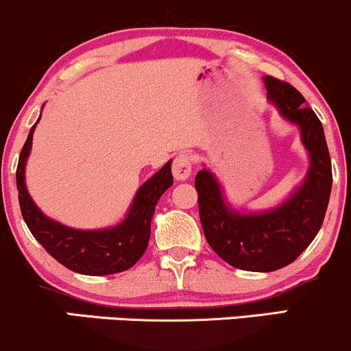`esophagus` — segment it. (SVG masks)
Listing matches in <instances>:
<instances>
[{
	"label": "esophagus",
	"instance_id": "1",
	"mask_svg": "<svg viewBox=\"0 0 351 351\" xmlns=\"http://www.w3.org/2000/svg\"><path fill=\"white\" fill-rule=\"evenodd\" d=\"M172 174H174L176 180H187L192 174V156H177L174 159V166H172Z\"/></svg>",
	"mask_w": 351,
	"mask_h": 351
}]
</instances>
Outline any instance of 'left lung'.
Segmentation results:
<instances>
[{
	"label": "left lung",
	"instance_id": "obj_1",
	"mask_svg": "<svg viewBox=\"0 0 351 351\" xmlns=\"http://www.w3.org/2000/svg\"><path fill=\"white\" fill-rule=\"evenodd\" d=\"M279 114L300 130L308 156L304 182L282 204L261 212H241L225 200L212 171L195 177L202 228L212 250L233 267L269 273L291 265L311 245L324 223L332 192V162L324 128L306 98L278 78L263 77Z\"/></svg>",
	"mask_w": 351,
	"mask_h": 351
}]
</instances>
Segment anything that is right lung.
<instances>
[{
    "label": "right lung",
    "instance_id": "obj_1",
    "mask_svg": "<svg viewBox=\"0 0 351 351\" xmlns=\"http://www.w3.org/2000/svg\"><path fill=\"white\" fill-rule=\"evenodd\" d=\"M36 125L31 128L26 143L21 149L18 171H16L19 207L29 232L52 258L78 274L106 276L133 267L149 243L151 220L156 205L160 195L174 184L171 172L172 160L164 164L151 179H147L138 189L125 220L119 221L118 225L101 230L70 228L44 215L27 192L24 172L32 147Z\"/></svg>",
    "mask_w": 351,
    "mask_h": 351
}]
</instances>
